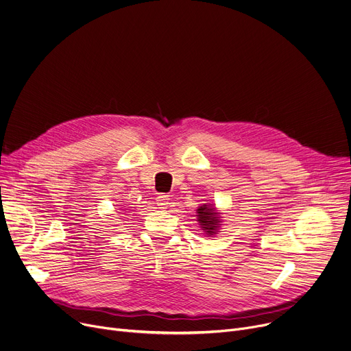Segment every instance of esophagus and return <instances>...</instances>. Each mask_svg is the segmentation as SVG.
<instances>
[{
	"instance_id": "34e87169",
	"label": "esophagus",
	"mask_w": 351,
	"mask_h": 351,
	"mask_svg": "<svg viewBox=\"0 0 351 351\" xmlns=\"http://www.w3.org/2000/svg\"><path fill=\"white\" fill-rule=\"evenodd\" d=\"M157 204H158L161 208H164L165 206H168V204H169V195H167V194H160V195L157 197Z\"/></svg>"
}]
</instances>
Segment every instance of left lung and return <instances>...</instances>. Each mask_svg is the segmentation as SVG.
<instances>
[{
  "label": "left lung",
  "instance_id": "obj_1",
  "mask_svg": "<svg viewBox=\"0 0 351 351\" xmlns=\"http://www.w3.org/2000/svg\"><path fill=\"white\" fill-rule=\"evenodd\" d=\"M197 221L206 234L213 236L217 234L222 225L221 213L217 210L214 204H203L197 208Z\"/></svg>",
  "mask_w": 351,
  "mask_h": 351
}]
</instances>
